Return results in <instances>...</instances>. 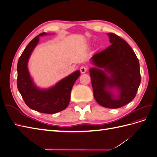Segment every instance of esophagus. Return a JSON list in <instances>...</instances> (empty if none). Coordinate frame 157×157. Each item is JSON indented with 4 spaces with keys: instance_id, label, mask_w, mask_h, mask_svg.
Segmentation results:
<instances>
[{
    "instance_id": "34e87169",
    "label": "esophagus",
    "mask_w": 157,
    "mask_h": 157,
    "mask_svg": "<svg viewBox=\"0 0 157 157\" xmlns=\"http://www.w3.org/2000/svg\"><path fill=\"white\" fill-rule=\"evenodd\" d=\"M87 69H88L86 67H85V66H82V67L80 69V72H81V73H84L86 72Z\"/></svg>"
}]
</instances>
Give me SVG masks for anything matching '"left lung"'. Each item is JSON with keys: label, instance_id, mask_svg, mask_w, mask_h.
Returning a JSON list of instances; mask_svg holds the SVG:
<instances>
[{"label": "left lung", "instance_id": "obj_1", "mask_svg": "<svg viewBox=\"0 0 157 157\" xmlns=\"http://www.w3.org/2000/svg\"><path fill=\"white\" fill-rule=\"evenodd\" d=\"M111 45L94 54L89 70L94 96L102 107L117 109L135 98L141 82L140 63L134 52L121 37L107 33Z\"/></svg>", "mask_w": 157, "mask_h": 157}]
</instances>
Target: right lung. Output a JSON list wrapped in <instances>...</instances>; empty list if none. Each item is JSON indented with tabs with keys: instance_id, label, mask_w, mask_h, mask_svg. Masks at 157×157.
<instances>
[{
	"instance_id": "obj_1",
	"label": "right lung",
	"mask_w": 157,
	"mask_h": 157,
	"mask_svg": "<svg viewBox=\"0 0 157 157\" xmlns=\"http://www.w3.org/2000/svg\"><path fill=\"white\" fill-rule=\"evenodd\" d=\"M46 35V33H42L34 38L19 58L17 86L23 100L29 108L42 113L54 114L64 110L68 106L71 89L80 72L76 71L49 88L42 89L36 86L28 69V61L39 43V37Z\"/></svg>"
}]
</instances>
